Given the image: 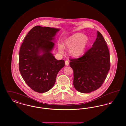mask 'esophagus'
I'll return each instance as SVG.
<instances>
[{
  "mask_svg": "<svg viewBox=\"0 0 126 126\" xmlns=\"http://www.w3.org/2000/svg\"><path fill=\"white\" fill-rule=\"evenodd\" d=\"M65 65L66 66H68L69 65V62L68 60H66L65 61Z\"/></svg>",
  "mask_w": 126,
  "mask_h": 126,
  "instance_id": "esophagus-1",
  "label": "esophagus"
}]
</instances>
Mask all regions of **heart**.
Wrapping results in <instances>:
<instances>
[{
  "label": "heart",
  "instance_id": "b5f03b06",
  "mask_svg": "<svg viewBox=\"0 0 126 126\" xmlns=\"http://www.w3.org/2000/svg\"><path fill=\"white\" fill-rule=\"evenodd\" d=\"M89 44V39L87 36L81 33L74 34L66 39L64 43L65 47L70 49L69 52L74 57H78L82 54ZM60 53H63V47L61 45L58 46Z\"/></svg>",
  "mask_w": 126,
  "mask_h": 126
}]
</instances>
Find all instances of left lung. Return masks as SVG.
Returning a JSON list of instances; mask_svg holds the SVG:
<instances>
[{
  "mask_svg": "<svg viewBox=\"0 0 126 126\" xmlns=\"http://www.w3.org/2000/svg\"><path fill=\"white\" fill-rule=\"evenodd\" d=\"M69 60V65L73 70L74 88L83 93H89L99 88L110 67L108 47L98 31L92 47L81 57Z\"/></svg>",
  "mask_w": 126,
  "mask_h": 126,
  "instance_id": "obj_1",
  "label": "left lung"
}]
</instances>
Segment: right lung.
Listing matches in <instances>:
<instances>
[{"label":"right lung","mask_w":126,"mask_h":126,"mask_svg":"<svg viewBox=\"0 0 126 126\" xmlns=\"http://www.w3.org/2000/svg\"><path fill=\"white\" fill-rule=\"evenodd\" d=\"M59 30L35 26L25 37L20 48V74L30 88L38 93H44L52 88L58 72L65 66L63 59L57 60L51 53L54 46L51 41Z\"/></svg>","instance_id":"add662e5"}]
</instances>
